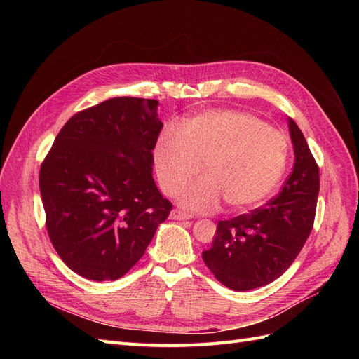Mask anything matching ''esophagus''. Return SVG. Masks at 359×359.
<instances>
[{
  "label": "esophagus",
  "instance_id": "esophagus-1",
  "mask_svg": "<svg viewBox=\"0 0 359 359\" xmlns=\"http://www.w3.org/2000/svg\"><path fill=\"white\" fill-rule=\"evenodd\" d=\"M169 217H170L172 220H190V219H191L190 214L182 212V211H180V210H172Z\"/></svg>",
  "mask_w": 359,
  "mask_h": 359
}]
</instances>
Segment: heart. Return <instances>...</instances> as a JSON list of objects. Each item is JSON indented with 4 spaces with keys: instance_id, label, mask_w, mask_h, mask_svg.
Returning <instances> with one entry per match:
<instances>
[{
    "instance_id": "b5f03b06",
    "label": "heart",
    "mask_w": 359,
    "mask_h": 359,
    "mask_svg": "<svg viewBox=\"0 0 359 359\" xmlns=\"http://www.w3.org/2000/svg\"><path fill=\"white\" fill-rule=\"evenodd\" d=\"M289 142L283 132L244 111L211 109L189 118L184 127L169 124L154 148L156 172L163 191H182L190 211L205 212L226 201L232 211L262 203L286 170Z\"/></svg>"
}]
</instances>
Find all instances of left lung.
<instances>
[{"instance_id": "obj_1", "label": "left lung", "mask_w": 359, "mask_h": 359, "mask_svg": "<svg viewBox=\"0 0 359 359\" xmlns=\"http://www.w3.org/2000/svg\"><path fill=\"white\" fill-rule=\"evenodd\" d=\"M295 165L278 196L264 208L219 222L203 262L222 285L252 290L273 283L299 255L313 229L319 168L302 132L287 118Z\"/></svg>"}]
</instances>
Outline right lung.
<instances>
[{
  "label": "right lung",
  "instance_id": "right-lung-1",
  "mask_svg": "<svg viewBox=\"0 0 359 359\" xmlns=\"http://www.w3.org/2000/svg\"><path fill=\"white\" fill-rule=\"evenodd\" d=\"M158 102L115 97L73 115L40 168L48 233L76 274L123 277L144 256L172 203L153 178Z\"/></svg>",
  "mask_w": 359,
  "mask_h": 359
}]
</instances>
